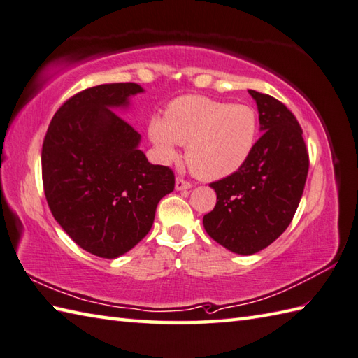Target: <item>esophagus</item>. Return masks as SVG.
Wrapping results in <instances>:
<instances>
[{
	"mask_svg": "<svg viewBox=\"0 0 358 358\" xmlns=\"http://www.w3.org/2000/svg\"><path fill=\"white\" fill-rule=\"evenodd\" d=\"M191 187H192L191 181H187L185 178H180V177L175 180V189H177V191H187V189H191Z\"/></svg>",
	"mask_w": 358,
	"mask_h": 358,
	"instance_id": "obj_1",
	"label": "esophagus"
}]
</instances>
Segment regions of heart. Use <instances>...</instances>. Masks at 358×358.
<instances>
[{"label":"heart","instance_id":"obj_1","mask_svg":"<svg viewBox=\"0 0 358 358\" xmlns=\"http://www.w3.org/2000/svg\"><path fill=\"white\" fill-rule=\"evenodd\" d=\"M258 115L249 104H231L201 95L169 103L164 117L149 123V138L163 162L178 157L186 144V162L203 180H220L237 172L254 152Z\"/></svg>","mask_w":358,"mask_h":358}]
</instances>
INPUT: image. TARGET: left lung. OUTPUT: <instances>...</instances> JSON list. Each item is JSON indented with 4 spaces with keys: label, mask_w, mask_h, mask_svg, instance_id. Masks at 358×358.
Instances as JSON below:
<instances>
[{
    "label": "left lung",
    "mask_w": 358,
    "mask_h": 358,
    "mask_svg": "<svg viewBox=\"0 0 358 358\" xmlns=\"http://www.w3.org/2000/svg\"><path fill=\"white\" fill-rule=\"evenodd\" d=\"M263 135L237 172L210 183L217 204L203 226L218 245L252 255L275 241L291 224L305 189L309 155L303 131L283 103L249 90Z\"/></svg>",
    "instance_id": "left-lung-1"
}]
</instances>
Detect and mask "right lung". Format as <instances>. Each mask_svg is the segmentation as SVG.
Instances as JSON below:
<instances>
[{
	"label": "right lung",
	"mask_w": 358,
	"mask_h": 358,
	"mask_svg": "<svg viewBox=\"0 0 358 358\" xmlns=\"http://www.w3.org/2000/svg\"><path fill=\"white\" fill-rule=\"evenodd\" d=\"M135 83L81 90L53 115L41 150L44 195L53 218L87 252L117 258L154 224L158 201L175 187L167 166L150 164L141 135L121 118Z\"/></svg>",
	"instance_id": "1"
}]
</instances>
